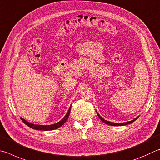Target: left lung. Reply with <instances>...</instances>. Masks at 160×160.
Returning <instances> with one entry per match:
<instances>
[{"label": "left lung", "instance_id": "8db88e82", "mask_svg": "<svg viewBox=\"0 0 160 160\" xmlns=\"http://www.w3.org/2000/svg\"><path fill=\"white\" fill-rule=\"evenodd\" d=\"M96 112H97L98 117L100 118V120H101V121L105 123V124H108V125H111V126H124V125H127V124H131V123L133 122H134L135 120H137V119H138V117H139V116H138L137 118H134V119H133V120H132V121H129V122H123V123H115V122H109V121H108V120H104V119H103V118H101V117L100 115L98 114V113L97 112V111H96Z\"/></svg>", "mask_w": 160, "mask_h": 160}]
</instances>
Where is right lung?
<instances>
[{"mask_svg":"<svg viewBox=\"0 0 160 160\" xmlns=\"http://www.w3.org/2000/svg\"><path fill=\"white\" fill-rule=\"evenodd\" d=\"M71 108V106L70 108H69L67 113H66V115L64 116V118H63L62 120L59 121V122H57L56 124H50V125H40V124H34L28 122H27V120H25L24 119H23L22 118H21V120L23 121V122H24L25 124H27V126H28L29 127H31V128L33 129L42 130V131L54 130V129H56L57 128H59V127H60L61 126H62L63 124L66 122V120H68V118L69 117V115H70Z\"/></svg>","mask_w":160,"mask_h":160,"instance_id":"right-lung-1","label":"right lung"}]
</instances>
